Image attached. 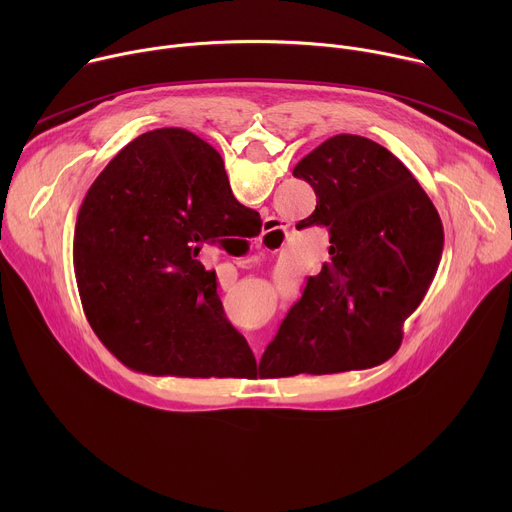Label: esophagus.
Masks as SVG:
<instances>
[{"label": "esophagus", "mask_w": 512, "mask_h": 512, "mask_svg": "<svg viewBox=\"0 0 512 512\" xmlns=\"http://www.w3.org/2000/svg\"><path fill=\"white\" fill-rule=\"evenodd\" d=\"M283 241H285V233H283L281 223L277 221V218H273V216L267 218V221H265V231H263V239H261L263 247L277 251V249L283 245Z\"/></svg>", "instance_id": "1"}]
</instances>
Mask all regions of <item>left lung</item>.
Segmentation results:
<instances>
[{
  "instance_id": "1",
  "label": "left lung",
  "mask_w": 512,
  "mask_h": 512,
  "mask_svg": "<svg viewBox=\"0 0 512 512\" xmlns=\"http://www.w3.org/2000/svg\"><path fill=\"white\" fill-rule=\"evenodd\" d=\"M316 192L304 227L330 229V263L308 279L265 362L287 375L362 371L389 360L425 298L444 227L413 174L377 141L340 133L298 162Z\"/></svg>"
}]
</instances>
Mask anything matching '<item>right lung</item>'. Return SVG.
I'll use <instances>...</instances> for the list:
<instances>
[{"label":"right lung","mask_w":512,"mask_h":512,"mask_svg":"<svg viewBox=\"0 0 512 512\" xmlns=\"http://www.w3.org/2000/svg\"><path fill=\"white\" fill-rule=\"evenodd\" d=\"M212 145L180 127L141 133L89 188L72 261L85 316L127 367L164 377H225L251 356L196 259L204 245L257 229Z\"/></svg>","instance_id":"1"}]
</instances>
